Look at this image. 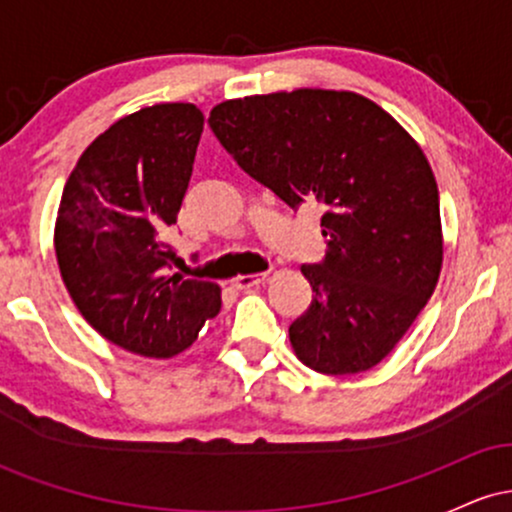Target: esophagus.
<instances>
[{
  "mask_svg": "<svg viewBox=\"0 0 512 512\" xmlns=\"http://www.w3.org/2000/svg\"><path fill=\"white\" fill-rule=\"evenodd\" d=\"M264 281H267V272H262V274H240V276H236V279H231V286L233 289H252V286H260V284H264Z\"/></svg>",
  "mask_w": 512,
  "mask_h": 512,
  "instance_id": "obj_1",
  "label": "esophagus"
}]
</instances>
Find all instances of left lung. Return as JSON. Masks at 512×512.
<instances>
[{
  "instance_id": "obj_1",
  "label": "left lung",
  "mask_w": 512,
  "mask_h": 512,
  "mask_svg": "<svg viewBox=\"0 0 512 512\" xmlns=\"http://www.w3.org/2000/svg\"><path fill=\"white\" fill-rule=\"evenodd\" d=\"M223 149L291 209L320 204L325 260L303 264L296 356L325 375L378 366L424 310L443 264L438 185L421 146L351 91L296 88L219 103Z\"/></svg>"
}]
</instances>
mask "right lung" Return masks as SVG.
I'll return each instance as SVG.
<instances>
[{
    "label": "right lung",
    "instance_id": "obj_1",
    "mask_svg": "<svg viewBox=\"0 0 512 512\" xmlns=\"http://www.w3.org/2000/svg\"><path fill=\"white\" fill-rule=\"evenodd\" d=\"M202 129L192 103L137 110L88 144L64 185L55 223L64 286L88 325L132 354H180L221 310L219 286L170 274L166 243Z\"/></svg>",
    "mask_w": 512,
    "mask_h": 512
}]
</instances>
